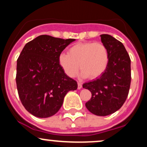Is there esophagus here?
<instances>
[{"instance_id":"34e87169","label":"esophagus","mask_w":147,"mask_h":147,"mask_svg":"<svg viewBox=\"0 0 147 147\" xmlns=\"http://www.w3.org/2000/svg\"><path fill=\"white\" fill-rule=\"evenodd\" d=\"M77 84H78V87H77V88L78 89H81L82 88V84L81 83V82H78V83H77Z\"/></svg>"}]
</instances>
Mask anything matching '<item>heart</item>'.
Masks as SVG:
<instances>
[{
    "mask_svg": "<svg viewBox=\"0 0 147 147\" xmlns=\"http://www.w3.org/2000/svg\"><path fill=\"white\" fill-rule=\"evenodd\" d=\"M109 63V50L101 42H86L72 45L68 54L59 56V63L68 77H74L79 68L82 77L98 78L106 71Z\"/></svg>",
    "mask_w": 147,
    "mask_h": 147,
    "instance_id": "obj_1",
    "label": "heart"
}]
</instances>
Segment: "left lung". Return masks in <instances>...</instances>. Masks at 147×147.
Wrapping results in <instances>:
<instances>
[{"instance_id": "8db88e82", "label": "left lung", "mask_w": 147, "mask_h": 147, "mask_svg": "<svg viewBox=\"0 0 147 147\" xmlns=\"http://www.w3.org/2000/svg\"><path fill=\"white\" fill-rule=\"evenodd\" d=\"M101 41L109 50V63L99 78L83 84L92 97L86 103L92 114L106 116L119 110L127 98L131 85V59L124 45L109 34H102Z\"/></svg>"}]
</instances>
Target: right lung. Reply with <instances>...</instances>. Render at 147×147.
I'll return each instance as SVG.
<instances>
[{
	"instance_id": "obj_1",
	"label": "right lung",
	"mask_w": 147,
	"mask_h": 147,
	"mask_svg": "<svg viewBox=\"0 0 147 147\" xmlns=\"http://www.w3.org/2000/svg\"><path fill=\"white\" fill-rule=\"evenodd\" d=\"M75 39L41 35L26 43L17 59L16 86L25 109L40 118L51 117L61 107L67 92L77 83L59 63L61 52Z\"/></svg>"
}]
</instances>
